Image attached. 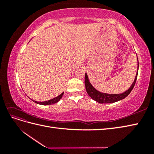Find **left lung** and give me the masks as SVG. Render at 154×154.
<instances>
[{
	"mask_svg": "<svg viewBox=\"0 0 154 154\" xmlns=\"http://www.w3.org/2000/svg\"><path fill=\"white\" fill-rule=\"evenodd\" d=\"M138 71H137V74L135 77L134 81L133 82L131 87H130L129 89L126 91H125L124 93L122 94H109L106 93H103L97 91L92 86V85L90 83L89 81V78H88V76H87V74L85 73V84L86 91L88 94L89 95V97H91L93 100H96L97 102L99 103H112L117 102V101L124 99V98L126 97L130 93V92H131L134 87L135 85L137 77H138Z\"/></svg>",
	"mask_w": 154,
	"mask_h": 154,
	"instance_id": "obj_1",
	"label": "left lung"
}]
</instances>
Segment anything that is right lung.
I'll return each instance as SVG.
<instances>
[{"instance_id":"add662e5","label":"right lung","mask_w":154,"mask_h":154,"mask_svg":"<svg viewBox=\"0 0 154 154\" xmlns=\"http://www.w3.org/2000/svg\"><path fill=\"white\" fill-rule=\"evenodd\" d=\"M63 94V93H62L60 95H59L58 97L54 98V99L49 100L48 101H44V102H37V101H35V100H34V102L37 103V104H42V105H51V104H53L57 103L58 101L61 99Z\"/></svg>"}]
</instances>
